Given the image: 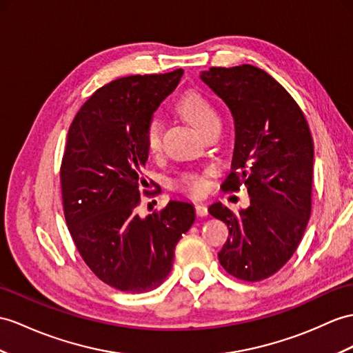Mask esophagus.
Listing matches in <instances>:
<instances>
[{
	"label": "esophagus",
	"instance_id": "1",
	"mask_svg": "<svg viewBox=\"0 0 353 353\" xmlns=\"http://www.w3.org/2000/svg\"><path fill=\"white\" fill-rule=\"evenodd\" d=\"M196 214L199 217L208 216V206H206L205 203H196Z\"/></svg>",
	"mask_w": 353,
	"mask_h": 353
}]
</instances>
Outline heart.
Listing matches in <instances>:
<instances>
[{
	"label": "heart",
	"mask_w": 353,
	"mask_h": 353,
	"mask_svg": "<svg viewBox=\"0 0 353 353\" xmlns=\"http://www.w3.org/2000/svg\"><path fill=\"white\" fill-rule=\"evenodd\" d=\"M176 112L187 119L197 132L202 134L208 128L220 124L216 108L212 103L197 91H187L176 103ZM145 148L150 154H157L161 148V125L159 121H151L145 130ZM183 187L193 194L205 192V181L197 176H187L183 179Z\"/></svg>",
	"instance_id": "obj_1"
}]
</instances>
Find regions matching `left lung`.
<instances>
[{
    "label": "left lung",
    "instance_id": "8db88e82",
    "mask_svg": "<svg viewBox=\"0 0 353 353\" xmlns=\"http://www.w3.org/2000/svg\"><path fill=\"white\" fill-rule=\"evenodd\" d=\"M199 77L234 118L232 172L221 187L238 190L244 183L250 196V205L236 214L221 202L208 208L230 234L219 261L239 280L268 279L295 253L310 219V128L290 94L261 68L211 67Z\"/></svg>",
    "mask_w": 353,
    "mask_h": 353
}]
</instances>
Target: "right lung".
I'll return each mask as SVG.
<instances>
[{
  "instance_id": "1",
  "label": "right lung",
  "mask_w": 353,
  "mask_h": 353,
  "mask_svg": "<svg viewBox=\"0 0 353 353\" xmlns=\"http://www.w3.org/2000/svg\"><path fill=\"white\" fill-rule=\"evenodd\" d=\"M184 70L127 76L97 90L68 128L61 165L64 216L77 252L106 285L128 294L159 288L174 250L196 219L193 203L170 201L136 212L148 151L145 130Z\"/></svg>"
}]
</instances>
